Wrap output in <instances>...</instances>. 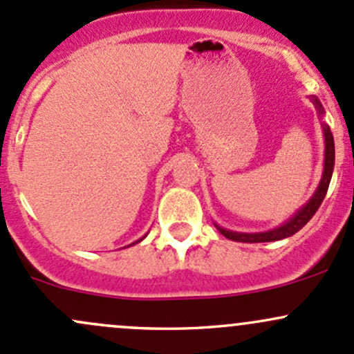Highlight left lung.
<instances>
[{"label": "left lung", "mask_w": 354, "mask_h": 354, "mask_svg": "<svg viewBox=\"0 0 354 354\" xmlns=\"http://www.w3.org/2000/svg\"><path fill=\"white\" fill-rule=\"evenodd\" d=\"M315 105H317L319 111L322 113V106L317 100H314ZM324 129V137H326V159H324V174H322L321 185H319L317 192L314 193L308 203L304 208H300L297 212V215L293 218H290L286 224H283L278 229L268 230V232H259V234H241V232H230V230L222 229V227L217 225V229L221 230L222 236H225L227 239L230 241H237V243H270V241H280L285 239V237L293 236L295 232H299L302 227L310 221L312 217L315 215V212L319 210L321 207L322 200H324L327 188H329L330 183V176H333V169H334V137L333 132H330L329 125H322Z\"/></svg>", "instance_id": "left-lung-1"}]
</instances>
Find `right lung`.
Masks as SVG:
<instances>
[{
    "label": "right lung",
    "mask_w": 354,
    "mask_h": 354,
    "mask_svg": "<svg viewBox=\"0 0 354 354\" xmlns=\"http://www.w3.org/2000/svg\"><path fill=\"white\" fill-rule=\"evenodd\" d=\"M139 241H142V239H139ZM139 241H137V243H139ZM133 244H136V243H133Z\"/></svg>",
    "instance_id": "1"
}]
</instances>
